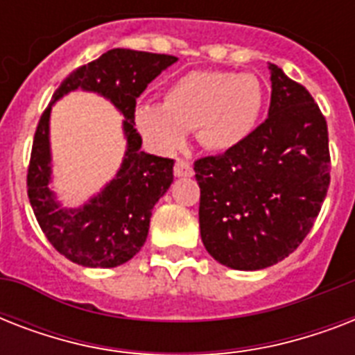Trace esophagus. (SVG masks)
Returning <instances> with one entry per match:
<instances>
[{
    "mask_svg": "<svg viewBox=\"0 0 355 355\" xmlns=\"http://www.w3.org/2000/svg\"><path fill=\"white\" fill-rule=\"evenodd\" d=\"M173 171H175V177H191V175H193V169H191V166H189L186 160L175 162Z\"/></svg>",
    "mask_w": 355,
    "mask_h": 355,
    "instance_id": "esophagus-1",
    "label": "esophagus"
}]
</instances>
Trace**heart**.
<instances>
[{
	"mask_svg": "<svg viewBox=\"0 0 355 355\" xmlns=\"http://www.w3.org/2000/svg\"><path fill=\"white\" fill-rule=\"evenodd\" d=\"M263 107V90L250 73L195 69L164 94V105L144 103L134 110V125L158 153H175L197 130L200 145L228 150L252 134Z\"/></svg>",
	"mask_w": 355,
	"mask_h": 355,
	"instance_id": "heart-1",
	"label": "heart"
}]
</instances>
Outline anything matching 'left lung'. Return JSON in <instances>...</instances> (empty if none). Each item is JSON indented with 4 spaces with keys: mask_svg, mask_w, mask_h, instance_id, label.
<instances>
[{
    "mask_svg": "<svg viewBox=\"0 0 355 355\" xmlns=\"http://www.w3.org/2000/svg\"><path fill=\"white\" fill-rule=\"evenodd\" d=\"M269 118L241 145L195 162L206 250L236 270L287 258L313 227L330 186L328 127L302 85L269 64Z\"/></svg>",
    "mask_w": 355,
    "mask_h": 355,
    "instance_id": "1",
    "label": "left lung"
}]
</instances>
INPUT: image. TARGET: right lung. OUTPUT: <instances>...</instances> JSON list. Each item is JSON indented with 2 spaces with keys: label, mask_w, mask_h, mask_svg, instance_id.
I'll list each match as a JSON object with an SVG mask.
<instances>
[{
  "label": "right lung",
  "mask_w": 355,
  "mask_h": 355,
  "mask_svg": "<svg viewBox=\"0 0 355 355\" xmlns=\"http://www.w3.org/2000/svg\"><path fill=\"white\" fill-rule=\"evenodd\" d=\"M177 60L173 55L110 49L68 75L42 114L31 150L27 195L47 241L69 261L110 269L134 258L144 247L153 208L173 182L175 162L139 150L141 136L134 125V110L150 80ZM75 89L99 93L123 114L128 150L116 177L99 194L80 209H62L49 188V118L54 101Z\"/></svg>",
  "instance_id": "1"
}]
</instances>
